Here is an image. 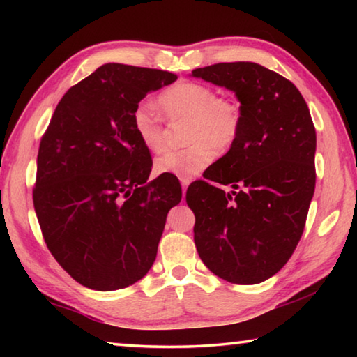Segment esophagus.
<instances>
[{
    "label": "esophagus",
    "instance_id": "obj_1",
    "mask_svg": "<svg viewBox=\"0 0 357 357\" xmlns=\"http://www.w3.org/2000/svg\"><path fill=\"white\" fill-rule=\"evenodd\" d=\"M189 184H190V179H185V178L181 179V187H183V193H185V190H187V187H189Z\"/></svg>",
    "mask_w": 357,
    "mask_h": 357
}]
</instances>
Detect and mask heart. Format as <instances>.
<instances>
[{
    "instance_id": "1",
    "label": "heart",
    "mask_w": 357,
    "mask_h": 357,
    "mask_svg": "<svg viewBox=\"0 0 357 357\" xmlns=\"http://www.w3.org/2000/svg\"><path fill=\"white\" fill-rule=\"evenodd\" d=\"M159 105L168 118H189L187 142L183 149L165 151L155 159V172L178 178H193L215 159L217 148L228 149L241 129V112L233 102L219 99L208 84L179 82L160 94ZM134 129L146 149L157 153L164 148V121L149 102L134 112Z\"/></svg>"
}]
</instances>
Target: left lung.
I'll use <instances>...</instances> for the list:
<instances>
[{"mask_svg": "<svg viewBox=\"0 0 357 357\" xmlns=\"http://www.w3.org/2000/svg\"><path fill=\"white\" fill-rule=\"evenodd\" d=\"M192 77L223 86L241 102V129L208 179L187 189L193 241L220 279L253 285L279 273L298 245L315 192L317 134L294 84L257 63H219Z\"/></svg>", "mask_w": 357, "mask_h": 357, "instance_id": "left-lung-1", "label": "left lung"}]
</instances>
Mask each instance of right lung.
Returning a JSON list of instances; mask_svg holds the SVG:
<instances>
[{
	"instance_id": "obj_1",
	"label": "right lung",
	"mask_w": 357,
	"mask_h": 357,
	"mask_svg": "<svg viewBox=\"0 0 357 357\" xmlns=\"http://www.w3.org/2000/svg\"><path fill=\"white\" fill-rule=\"evenodd\" d=\"M167 70L108 63L59 100L38 154L33 190L45 244L80 285L113 291L153 266L167 214L183 190L146 183L153 167L134 112L151 91L176 82Z\"/></svg>"
}]
</instances>
